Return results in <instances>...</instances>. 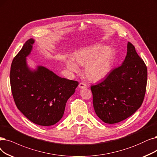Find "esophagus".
<instances>
[{
  "mask_svg": "<svg viewBox=\"0 0 157 157\" xmlns=\"http://www.w3.org/2000/svg\"><path fill=\"white\" fill-rule=\"evenodd\" d=\"M78 87H80V89H84V88H86V87H87V85L85 83H84V82H80L78 84Z\"/></svg>",
  "mask_w": 157,
  "mask_h": 157,
  "instance_id": "1",
  "label": "esophagus"
}]
</instances>
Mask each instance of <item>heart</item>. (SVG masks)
<instances>
[{
  "instance_id": "b5f03b06",
  "label": "heart",
  "mask_w": 157,
  "mask_h": 157,
  "mask_svg": "<svg viewBox=\"0 0 157 157\" xmlns=\"http://www.w3.org/2000/svg\"><path fill=\"white\" fill-rule=\"evenodd\" d=\"M97 45L80 49L74 56V60L80 66H85V74L93 80H98L104 78L111 69L114 59V52L109 47ZM68 69L77 71V65L71 60L66 61Z\"/></svg>"
}]
</instances>
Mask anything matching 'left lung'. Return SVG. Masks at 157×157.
<instances>
[{"mask_svg": "<svg viewBox=\"0 0 157 157\" xmlns=\"http://www.w3.org/2000/svg\"><path fill=\"white\" fill-rule=\"evenodd\" d=\"M147 79L146 65L129 42L122 64L91 86L97 115L106 124L120 122L132 115L144 101Z\"/></svg>", "mask_w": 157, "mask_h": 157, "instance_id": "obj_1", "label": "left lung"}]
</instances>
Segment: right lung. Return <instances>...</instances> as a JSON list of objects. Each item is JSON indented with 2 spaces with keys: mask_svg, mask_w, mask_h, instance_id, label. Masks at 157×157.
I'll return each instance as SVG.
<instances>
[{
  "mask_svg": "<svg viewBox=\"0 0 157 157\" xmlns=\"http://www.w3.org/2000/svg\"><path fill=\"white\" fill-rule=\"evenodd\" d=\"M34 40L30 39L12 61L10 84L17 108L28 120L42 126L57 123L63 117L67 100L78 82L61 78L39 66L31 71L26 62Z\"/></svg>",
  "mask_w": 157,
  "mask_h": 157,
  "instance_id": "obj_1",
  "label": "right lung"
}]
</instances>
